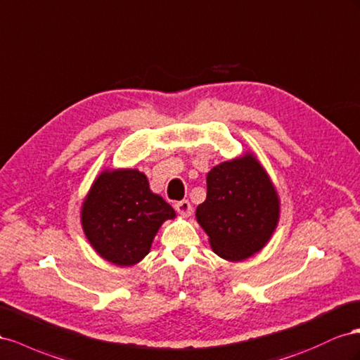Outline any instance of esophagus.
<instances>
[{"label":"esophagus","instance_id":"esophagus-1","mask_svg":"<svg viewBox=\"0 0 360 360\" xmlns=\"http://www.w3.org/2000/svg\"><path fill=\"white\" fill-rule=\"evenodd\" d=\"M174 210H176L178 214L186 215V217H188V215H191V203L188 200L176 202V203H174Z\"/></svg>","mask_w":360,"mask_h":360}]
</instances>
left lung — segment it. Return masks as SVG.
Returning a JSON list of instances; mask_svg holds the SVG:
<instances>
[{"label":"left lung","instance_id":"obj_1","mask_svg":"<svg viewBox=\"0 0 360 360\" xmlns=\"http://www.w3.org/2000/svg\"><path fill=\"white\" fill-rule=\"evenodd\" d=\"M196 219L223 259H248L269 243L279 221V196L253 153L211 169Z\"/></svg>","mask_w":360,"mask_h":360}]
</instances>
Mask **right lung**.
I'll return each instance as SVG.
<instances>
[{"label":"right lung","instance_id":"obj_1","mask_svg":"<svg viewBox=\"0 0 360 360\" xmlns=\"http://www.w3.org/2000/svg\"><path fill=\"white\" fill-rule=\"evenodd\" d=\"M174 211L152 193L145 173L136 169L102 172L81 208L89 243L108 262L129 266L149 253L160 226Z\"/></svg>","mask_w":360,"mask_h":360}]
</instances>
